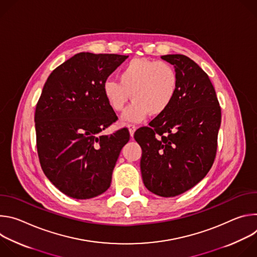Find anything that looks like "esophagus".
Segmentation results:
<instances>
[{
  "mask_svg": "<svg viewBox=\"0 0 257 257\" xmlns=\"http://www.w3.org/2000/svg\"><path fill=\"white\" fill-rule=\"evenodd\" d=\"M136 128H137V127H136L134 124H128V129H129V132H130V135H131V136H133V134H134Z\"/></svg>",
  "mask_w": 257,
  "mask_h": 257,
  "instance_id": "esophagus-1",
  "label": "esophagus"
}]
</instances>
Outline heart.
Masks as SVG:
<instances>
[{
  "instance_id": "1",
  "label": "heart",
  "mask_w": 257,
  "mask_h": 257,
  "mask_svg": "<svg viewBox=\"0 0 257 257\" xmlns=\"http://www.w3.org/2000/svg\"><path fill=\"white\" fill-rule=\"evenodd\" d=\"M179 88L176 68L159 60L135 58L121 70L119 80L108 79L103 84V93L108 105L115 112H122L131 99L134 100L124 119L140 122L150 114L165 113L175 99Z\"/></svg>"
}]
</instances>
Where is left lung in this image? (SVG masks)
I'll use <instances>...</instances> for the list:
<instances>
[{"label": "left lung", "mask_w": 257, "mask_h": 257, "mask_svg": "<svg viewBox=\"0 0 257 257\" xmlns=\"http://www.w3.org/2000/svg\"><path fill=\"white\" fill-rule=\"evenodd\" d=\"M179 88L167 111L134 133L142 150L140 169L151 192L174 197L194 187L210 170L222 112L206 73L184 55H166Z\"/></svg>", "instance_id": "8db88e82"}]
</instances>
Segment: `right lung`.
<instances>
[{"label":"right lung","mask_w":257,"mask_h":257,"mask_svg":"<svg viewBox=\"0 0 257 257\" xmlns=\"http://www.w3.org/2000/svg\"><path fill=\"white\" fill-rule=\"evenodd\" d=\"M128 58L117 54L79 53L48 77L36 103V149L47 178L76 199L100 195L112 174L127 128L99 134L118 120L103 93L107 77Z\"/></svg>","instance_id":"add662e5"}]
</instances>
